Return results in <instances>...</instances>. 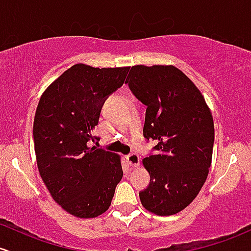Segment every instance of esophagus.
<instances>
[{
	"instance_id": "esophagus-1",
	"label": "esophagus",
	"mask_w": 251,
	"mask_h": 251,
	"mask_svg": "<svg viewBox=\"0 0 251 251\" xmlns=\"http://www.w3.org/2000/svg\"><path fill=\"white\" fill-rule=\"evenodd\" d=\"M126 159L131 167H138L140 163V157L137 153H130V155L126 156Z\"/></svg>"
}]
</instances>
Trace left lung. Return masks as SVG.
<instances>
[{"label": "left lung", "mask_w": 251, "mask_h": 251, "mask_svg": "<svg viewBox=\"0 0 251 251\" xmlns=\"http://www.w3.org/2000/svg\"><path fill=\"white\" fill-rule=\"evenodd\" d=\"M125 83L147 106L143 134L157 142L143 159L150 183L139 192L140 201L157 216L178 213L207 178L214 142L210 108L197 85L173 65H134Z\"/></svg>", "instance_id": "obj_1"}]
</instances>
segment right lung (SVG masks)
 <instances>
[{
	"mask_svg": "<svg viewBox=\"0 0 251 251\" xmlns=\"http://www.w3.org/2000/svg\"><path fill=\"white\" fill-rule=\"evenodd\" d=\"M128 67L75 64L41 95L33 139L40 176L60 207L95 218L111 206L123 177L120 157L92 142L104 101L125 82Z\"/></svg>",
	"mask_w": 251,
	"mask_h": 251,
	"instance_id": "1",
	"label": "right lung"
}]
</instances>
